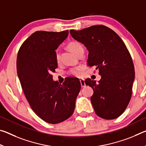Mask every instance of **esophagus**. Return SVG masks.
<instances>
[{
  "label": "esophagus",
  "mask_w": 146,
  "mask_h": 146,
  "mask_svg": "<svg viewBox=\"0 0 146 146\" xmlns=\"http://www.w3.org/2000/svg\"><path fill=\"white\" fill-rule=\"evenodd\" d=\"M80 82L81 87H82V88H84L85 86H86V84H85V82H84V80H83V79H80Z\"/></svg>",
  "instance_id": "esophagus-1"
}]
</instances>
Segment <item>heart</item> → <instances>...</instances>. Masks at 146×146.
Listing matches in <instances>:
<instances>
[{"mask_svg":"<svg viewBox=\"0 0 146 146\" xmlns=\"http://www.w3.org/2000/svg\"><path fill=\"white\" fill-rule=\"evenodd\" d=\"M67 48L70 50L71 52H73L76 55H78V54L81 51L84 50L83 46L82 44L78 42L72 41L69 42L67 45ZM60 58V55L57 51L55 53V60L56 62H59ZM70 74L75 76H79L81 75V68H75L71 69L70 71Z\"/></svg>","mask_w":146,"mask_h":146,"instance_id":"b5f03b06","label":"heart"}]
</instances>
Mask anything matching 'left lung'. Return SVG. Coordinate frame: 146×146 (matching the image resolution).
Wrapping results in <instances>:
<instances>
[{"label": "left lung", "instance_id": "1", "mask_svg": "<svg viewBox=\"0 0 146 146\" xmlns=\"http://www.w3.org/2000/svg\"><path fill=\"white\" fill-rule=\"evenodd\" d=\"M70 32L88 50V65L95 66L101 75L98 82L91 78L85 80L94 91L91 102L96 114L106 120L120 117L129 104L135 79L134 65L127 47L114 31L104 25Z\"/></svg>", "mask_w": 146, "mask_h": 146}]
</instances>
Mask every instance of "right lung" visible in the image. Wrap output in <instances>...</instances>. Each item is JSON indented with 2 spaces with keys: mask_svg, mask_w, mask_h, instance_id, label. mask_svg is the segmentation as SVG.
<instances>
[{
  "mask_svg": "<svg viewBox=\"0 0 146 146\" xmlns=\"http://www.w3.org/2000/svg\"><path fill=\"white\" fill-rule=\"evenodd\" d=\"M68 33V30L35 32L22 44L17 55V74L27 100L42 120L53 124L73 115L81 88L78 78L68 77L59 84L51 75L58 67L55 49Z\"/></svg>",
  "mask_w": 146,
  "mask_h": 146,
  "instance_id": "obj_1",
  "label": "right lung"
}]
</instances>
